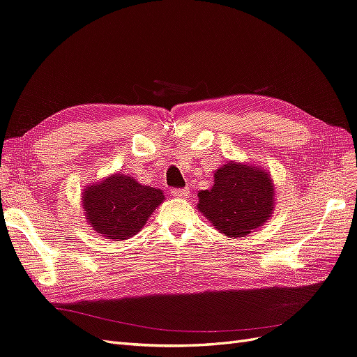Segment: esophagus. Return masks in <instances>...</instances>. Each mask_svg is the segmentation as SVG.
Returning <instances> with one entry per match:
<instances>
[{
    "label": "esophagus",
    "mask_w": 357,
    "mask_h": 357,
    "mask_svg": "<svg viewBox=\"0 0 357 357\" xmlns=\"http://www.w3.org/2000/svg\"><path fill=\"white\" fill-rule=\"evenodd\" d=\"M190 192L188 189H171V197L174 198H188Z\"/></svg>",
    "instance_id": "obj_1"
}]
</instances>
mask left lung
<instances>
[{
    "instance_id": "8db88e82",
    "label": "left lung",
    "mask_w": 357,
    "mask_h": 357,
    "mask_svg": "<svg viewBox=\"0 0 357 357\" xmlns=\"http://www.w3.org/2000/svg\"><path fill=\"white\" fill-rule=\"evenodd\" d=\"M198 211L215 229L243 238L271 219L275 186L265 168L228 160L214 171L211 189L198 192Z\"/></svg>"
}]
</instances>
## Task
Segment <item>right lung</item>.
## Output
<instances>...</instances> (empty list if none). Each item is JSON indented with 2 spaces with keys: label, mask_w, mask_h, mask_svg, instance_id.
Returning a JSON list of instances; mask_svg holds the SVG:
<instances>
[{
  "label": "right lung",
  "mask_w": 357,
  "mask_h": 357,
  "mask_svg": "<svg viewBox=\"0 0 357 357\" xmlns=\"http://www.w3.org/2000/svg\"><path fill=\"white\" fill-rule=\"evenodd\" d=\"M164 201L160 189L142 185L121 172L91 183L82 193L86 222L96 234L112 241L137 235Z\"/></svg>",
  "instance_id": "obj_1"
}]
</instances>
